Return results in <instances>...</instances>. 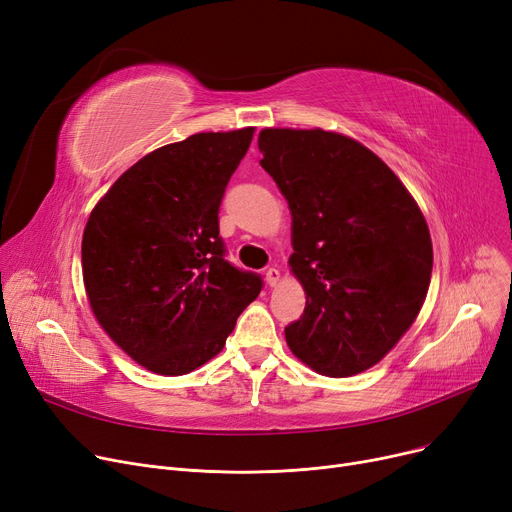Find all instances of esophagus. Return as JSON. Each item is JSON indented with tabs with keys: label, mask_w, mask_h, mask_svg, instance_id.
Segmentation results:
<instances>
[{
	"label": "esophagus",
	"mask_w": 512,
	"mask_h": 512,
	"mask_svg": "<svg viewBox=\"0 0 512 512\" xmlns=\"http://www.w3.org/2000/svg\"><path fill=\"white\" fill-rule=\"evenodd\" d=\"M265 282L270 284L272 288H274V286H278V282H280V272L276 270V267H270V270L265 272Z\"/></svg>",
	"instance_id": "esophagus-1"
}]
</instances>
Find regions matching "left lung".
Masks as SVG:
<instances>
[{"mask_svg": "<svg viewBox=\"0 0 512 512\" xmlns=\"http://www.w3.org/2000/svg\"><path fill=\"white\" fill-rule=\"evenodd\" d=\"M257 143L288 201V263L307 292L284 328L290 351L328 378L361 373L425 301L434 251L423 213L384 161L344 134L265 128Z\"/></svg>", "mask_w": 512, "mask_h": 512, "instance_id": "left-lung-1", "label": "left lung"}]
</instances>
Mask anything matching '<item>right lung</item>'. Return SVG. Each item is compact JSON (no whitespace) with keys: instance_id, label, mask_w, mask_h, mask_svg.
<instances>
[{"instance_id":"add662e5","label":"right lung","mask_w":512,"mask_h":512,"mask_svg":"<svg viewBox=\"0 0 512 512\" xmlns=\"http://www.w3.org/2000/svg\"><path fill=\"white\" fill-rule=\"evenodd\" d=\"M253 128L199 132L128 168L83 234L91 309L122 351L159 375L218 355L263 280L224 259L220 203Z\"/></svg>"}]
</instances>
